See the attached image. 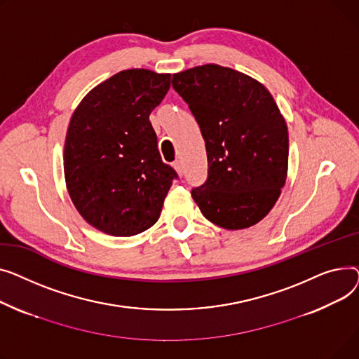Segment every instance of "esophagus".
<instances>
[{"mask_svg":"<svg viewBox=\"0 0 359 359\" xmlns=\"http://www.w3.org/2000/svg\"><path fill=\"white\" fill-rule=\"evenodd\" d=\"M172 166L175 168V171L180 174V175H182V172H184V170H182V163L180 162V161H175L174 163H172Z\"/></svg>","mask_w":359,"mask_h":359,"instance_id":"esophagus-1","label":"esophagus"}]
</instances>
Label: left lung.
I'll return each instance as SVG.
<instances>
[{"label": "left lung", "mask_w": 359, "mask_h": 359, "mask_svg": "<svg viewBox=\"0 0 359 359\" xmlns=\"http://www.w3.org/2000/svg\"><path fill=\"white\" fill-rule=\"evenodd\" d=\"M196 117L208 175L191 196L203 216L227 229L261 222L287 180L288 130L277 102L257 79L215 63L172 75Z\"/></svg>", "instance_id": "left-lung-1"}]
</instances>
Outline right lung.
Segmentation results:
<instances>
[{
	"instance_id": "add662e5",
	"label": "right lung",
	"mask_w": 359,
	"mask_h": 359,
	"mask_svg": "<svg viewBox=\"0 0 359 359\" xmlns=\"http://www.w3.org/2000/svg\"><path fill=\"white\" fill-rule=\"evenodd\" d=\"M171 87V74L121 71L82 98L63 151L68 193L78 213L111 236L152 227L172 180L161 159L152 110Z\"/></svg>"
}]
</instances>
